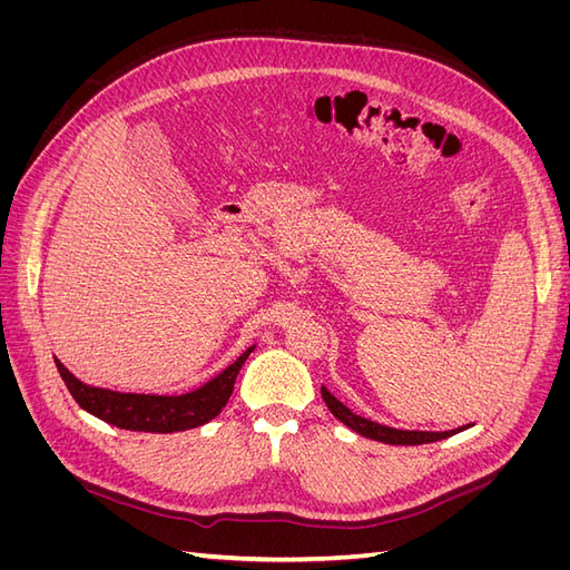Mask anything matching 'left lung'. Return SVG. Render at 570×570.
I'll return each instance as SVG.
<instances>
[{
  "mask_svg": "<svg viewBox=\"0 0 570 570\" xmlns=\"http://www.w3.org/2000/svg\"><path fill=\"white\" fill-rule=\"evenodd\" d=\"M321 396H323L325 406L331 409V413H333L337 421H342L344 425H347L350 430H354V433H358L361 438H368V440H375V442H385V444H428V442H438V440L450 438V435H454V433H459V430H461V428H456V430H444V433H430V430L390 428V425H383V423H375L371 419L358 416V413H354L352 409L344 406L335 394H331V390H327L325 385H321Z\"/></svg>",
  "mask_w": 570,
  "mask_h": 570,
  "instance_id": "8db88e82",
  "label": "left lung"
}]
</instances>
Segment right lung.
Wrapping results in <instances>:
<instances>
[{
    "instance_id": "add662e5",
    "label": "right lung",
    "mask_w": 570,
    "mask_h": 570,
    "mask_svg": "<svg viewBox=\"0 0 570 570\" xmlns=\"http://www.w3.org/2000/svg\"><path fill=\"white\" fill-rule=\"evenodd\" d=\"M254 347L256 344L247 347L212 381L180 394H142L97 387L78 381L57 356L55 364L78 406L105 423L120 430H135V433H183V430L199 428L218 416L220 409L228 404L235 377Z\"/></svg>"
}]
</instances>
